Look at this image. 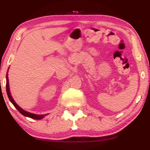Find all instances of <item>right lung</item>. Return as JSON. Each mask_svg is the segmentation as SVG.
Instances as JSON below:
<instances>
[{"instance_id": "add662e5", "label": "right lung", "mask_w": 150, "mask_h": 150, "mask_svg": "<svg viewBox=\"0 0 150 150\" xmlns=\"http://www.w3.org/2000/svg\"><path fill=\"white\" fill-rule=\"evenodd\" d=\"M6 92H7V94H8V97L9 98L10 101H11L12 104L14 105V106L18 110V111L20 113H22V115H24L25 116H27V117H30L31 118H33V119H37V120H40L42 119L44 117V115H37V114H33V113H31L27 112V111H24L23 109H22L20 106H18V104L15 103V101L13 100V97H12L11 94H10V89H9V84H8V74L6 75Z\"/></svg>"}]
</instances>
